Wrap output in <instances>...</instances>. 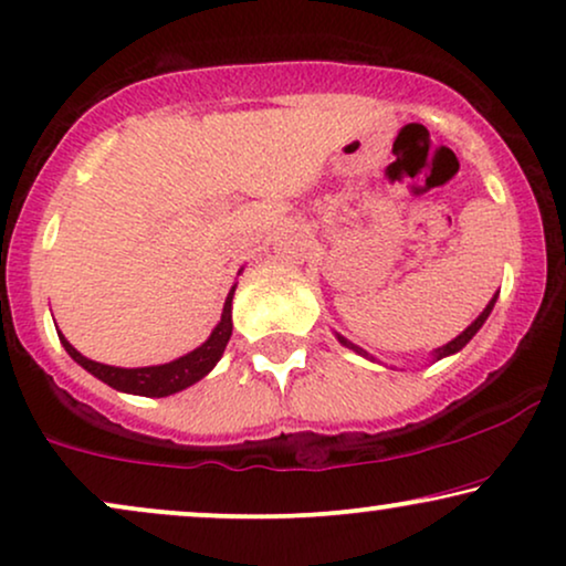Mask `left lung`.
Returning <instances> with one entry per match:
<instances>
[{
	"label": "left lung",
	"instance_id": "left-lung-1",
	"mask_svg": "<svg viewBox=\"0 0 566 566\" xmlns=\"http://www.w3.org/2000/svg\"><path fill=\"white\" fill-rule=\"evenodd\" d=\"M493 303H496V295H493V297H491V303L483 307V313H481V316H478V318L473 321V324H470L468 328H464V332H462L460 336H454V339H452V342H449V345H443V347H439V349H436V353H433V360H441V357H447V355H454V353H460V349H462L464 345H468V342H470V339H473V336L478 334V328H481V326L485 324V318H489V316H491V311H493ZM336 339H339V342H342V345H345V347H349V349H355V353H360V355H366V357H368V353H363V349H360V347H355V345H353V342H347V339H345V336H336Z\"/></svg>",
	"mask_w": 566,
	"mask_h": 566
}]
</instances>
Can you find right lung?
Masks as SVG:
<instances>
[{"label":"right lung","instance_id":"right-lung-1","mask_svg":"<svg viewBox=\"0 0 566 566\" xmlns=\"http://www.w3.org/2000/svg\"><path fill=\"white\" fill-rule=\"evenodd\" d=\"M238 287V284H234ZM234 287L230 290V295L224 300V311H221V321L213 328L209 339L203 342L198 349L192 353L177 357V360L164 363V366H148V368H114V366H104V363L88 360V357L77 353V349L70 345L67 339L60 334L62 347L67 349V355L73 357L77 366H83L88 374H93L98 381L109 384L112 389L117 391H127V395H140V397H169L177 395V391L188 389L196 381H200L209 370L217 366L219 357L224 355L227 342L232 336V295Z\"/></svg>","mask_w":566,"mask_h":566}]
</instances>
